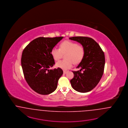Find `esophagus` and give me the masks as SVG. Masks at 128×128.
Masks as SVG:
<instances>
[{
  "mask_svg": "<svg viewBox=\"0 0 128 128\" xmlns=\"http://www.w3.org/2000/svg\"><path fill=\"white\" fill-rule=\"evenodd\" d=\"M67 72V71H66V70H64V74H66Z\"/></svg>",
  "mask_w": 128,
  "mask_h": 128,
  "instance_id": "obj_1",
  "label": "esophagus"
}]
</instances>
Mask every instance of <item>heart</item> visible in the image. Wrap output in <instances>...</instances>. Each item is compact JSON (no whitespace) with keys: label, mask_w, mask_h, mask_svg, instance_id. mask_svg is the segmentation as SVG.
<instances>
[{"label":"heart","mask_w":128,"mask_h":128,"mask_svg":"<svg viewBox=\"0 0 128 128\" xmlns=\"http://www.w3.org/2000/svg\"><path fill=\"white\" fill-rule=\"evenodd\" d=\"M51 55L56 61L61 59L62 54H66V60L56 62V66L64 70L72 66L74 62L78 64L82 61L84 54V50L81 45L70 40H64L60 44V48L54 47L50 52Z\"/></svg>","instance_id":"obj_1"}]
</instances>
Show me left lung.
<instances>
[{
	"instance_id": "8db88e82",
	"label": "left lung",
	"mask_w": 128,
	"mask_h": 128,
	"mask_svg": "<svg viewBox=\"0 0 128 128\" xmlns=\"http://www.w3.org/2000/svg\"><path fill=\"white\" fill-rule=\"evenodd\" d=\"M70 40L76 41L84 50L83 58L78 65V71H72L74 78L70 80L72 88L81 93L92 90L99 83L104 72L105 55L100 46L91 38L72 37Z\"/></svg>"
}]
</instances>
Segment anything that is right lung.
I'll return each instance as SVG.
<instances>
[{
    "label": "right lung",
    "instance_id": "right-lung-1",
    "mask_svg": "<svg viewBox=\"0 0 128 128\" xmlns=\"http://www.w3.org/2000/svg\"><path fill=\"white\" fill-rule=\"evenodd\" d=\"M63 38L39 37L23 50L21 64L24 78L30 88L38 94H50L57 88L63 71L60 68L49 69L55 64L50 52Z\"/></svg>",
    "mask_w": 128,
    "mask_h": 128
}]
</instances>
